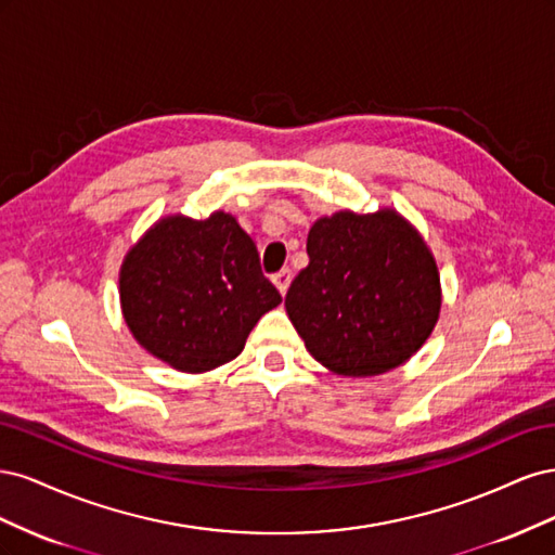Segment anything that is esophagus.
Instances as JSON below:
<instances>
[{"label":"esophagus","mask_w":555,"mask_h":555,"mask_svg":"<svg viewBox=\"0 0 555 555\" xmlns=\"http://www.w3.org/2000/svg\"><path fill=\"white\" fill-rule=\"evenodd\" d=\"M273 284H275L278 292H280L282 296L287 294L289 284H292V271H289V268H284V271H280L278 275H273Z\"/></svg>","instance_id":"esophagus-1"}]
</instances>
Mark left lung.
<instances>
[{
  "instance_id": "8db88e82",
  "label": "left lung",
  "mask_w": 555,
  "mask_h": 555,
  "mask_svg": "<svg viewBox=\"0 0 555 555\" xmlns=\"http://www.w3.org/2000/svg\"><path fill=\"white\" fill-rule=\"evenodd\" d=\"M308 257L284 308L312 359L333 375H384L430 338L442 308L438 261L396 208L319 217Z\"/></svg>"
}]
</instances>
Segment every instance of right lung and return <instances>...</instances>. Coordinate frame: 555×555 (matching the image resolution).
I'll return each instance as SVG.
<instances>
[{
  "instance_id": "1",
  "label": "right lung",
  "mask_w": 555,
  "mask_h": 555,
  "mask_svg": "<svg viewBox=\"0 0 555 555\" xmlns=\"http://www.w3.org/2000/svg\"><path fill=\"white\" fill-rule=\"evenodd\" d=\"M282 304L259 251L224 210L159 217L120 266L125 324L147 354L201 375L236 359L259 319Z\"/></svg>"
}]
</instances>
